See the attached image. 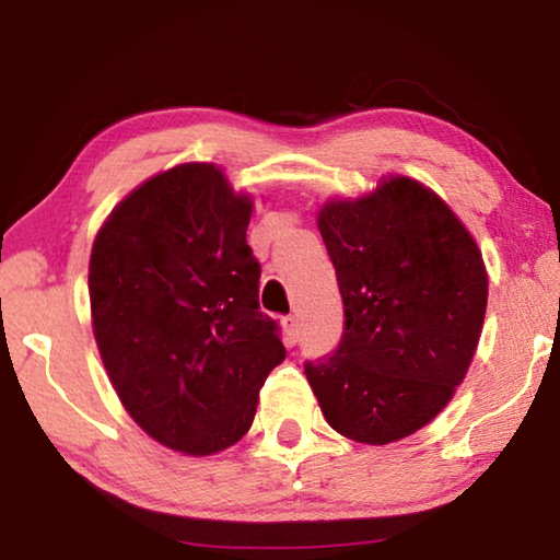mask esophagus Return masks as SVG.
<instances>
[{"mask_svg": "<svg viewBox=\"0 0 560 560\" xmlns=\"http://www.w3.org/2000/svg\"><path fill=\"white\" fill-rule=\"evenodd\" d=\"M283 334H287V343L296 346L299 343V316H287L283 318Z\"/></svg>", "mask_w": 560, "mask_h": 560, "instance_id": "34e87169", "label": "esophagus"}]
</instances>
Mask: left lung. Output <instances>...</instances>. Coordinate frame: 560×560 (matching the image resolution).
I'll use <instances>...</instances> for the list:
<instances>
[{"label":"left lung","instance_id":"8db88e82","mask_svg":"<svg viewBox=\"0 0 560 560\" xmlns=\"http://www.w3.org/2000/svg\"><path fill=\"white\" fill-rule=\"evenodd\" d=\"M318 232L346 326L334 355L303 368L311 390L348 440L410 438L447 407L477 350L489 293L479 246L442 197L402 175L328 200Z\"/></svg>","mask_w":560,"mask_h":560}]
</instances>
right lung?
Here are the masks:
<instances>
[{
    "instance_id": "add662e5",
    "label": "right lung",
    "mask_w": 560,
    "mask_h": 560,
    "mask_svg": "<svg viewBox=\"0 0 560 560\" xmlns=\"http://www.w3.org/2000/svg\"><path fill=\"white\" fill-rule=\"evenodd\" d=\"M252 210L217 165H175L120 200L91 249L93 336L113 390L150 438L189 457L249 432L287 358L259 311Z\"/></svg>"
}]
</instances>
